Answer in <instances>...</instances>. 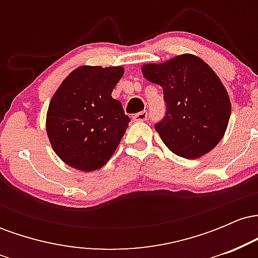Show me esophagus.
<instances>
[{
  "instance_id": "obj_1",
  "label": "esophagus",
  "mask_w": 258,
  "mask_h": 258,
  "mask_svg": "<svg viewBox=\"0 0 258 258\" xmlns=\"http://www.w3.org/2000/svg\"><path fill=\"white\" fill-rule=\"evenodd\" d=\"M135 121H146L148 119V112L147 111H141L138 114L133 115L132 117Z\"/></svg>"
}]
</instances>
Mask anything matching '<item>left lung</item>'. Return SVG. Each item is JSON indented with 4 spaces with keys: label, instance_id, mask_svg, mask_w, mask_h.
<instances>
[{
    "label": "left lung",
    "instance_id": "left-lung-1",
    "mask_svg": "<svg viewBox=\"0 0 258 258\" xmlns=\"http://www.w3.org/2000/svg\"><path fill=\"white\" fill-rule=\"evenodd\" d=\"M142 73L164 90L166 115L155 130L165 146L185 159L211 152L223 138L232 111L226 87L211 67L185 53L144 64Z\"/></svg>",
    "mask_w": 258,
    "mask_h": 258
}]
</instances>
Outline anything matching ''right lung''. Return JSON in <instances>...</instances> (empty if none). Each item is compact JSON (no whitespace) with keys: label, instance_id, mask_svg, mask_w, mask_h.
<instances>
[{"label":"right lung","instance_id":"right-lung-1","mask_svg":"<svg viewBox=\"0 0 258 258\" xmlns=\"http://www.w3.org/2000/svg\"><path fill=\"white\" fill-rule=\"evenodd\" d=\"M122 67L82 65L61 82L49 102L46 131L55 154L76 170H99L125 135L130 117L111 92Z\"/></svg>","mask_w":258,"mask_h":258}]
</instances>
